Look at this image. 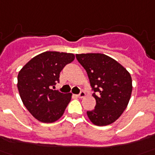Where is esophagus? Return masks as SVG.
I'll return each instance as SVG.
<instances>
[{
	"label": "esophagus",
	"instance_id": "34e87169",
	"mask_svg": "<svg viewBox=\"0 0 155 155\" xmlns=\"http://www.w3.org/2000/svg\"><path fill=\"white\" fill-rule=\"evenodd\" d=\"M76 96L80 97V98H83V97H85V91H81V92H80V94H78Z\"/></svg>",
	"mask_w": 155,
	"mask_h": 155
}]
</instances>
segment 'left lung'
Returning <instances> with one entry per match:
<instances>
[{
	"label": "left lung",
	"mask_w": 155,
	"mask_h": 155,
	"mask_svg": "<svg viewBox=\"0 0 155 155\" xmlns=\"http://www.w3.org/2000/svg\"><path fill=\"white\" fill-rule=\"evenodd\" d=\"M75 56L88 74L96 101L95 109L87 111L89 119L97 126L114 123L130 100L133 85L129 72L115 59L103 54Z\"/></svg>",
	"instance_id": "left-lung-1"
}]
</instances>
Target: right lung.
<instances>
[{"label": "right lung", "instance_id": "right-lung-1", "mask_svg": "<svg viewBox=\"0 0 155 155\" xmlns=\"http://www.w3.org/2000/svg\"><path fill=\"white\" fill-rule=\"evenodd\" d=\"M74 55L55 51L44 52L33 57L17 75V88L26 108L42 123H54L64 114L71 93L53 90L59 81L63 68Z\"/></svg>", "mask_w": 155, "mask_h": 155}]
</instances>
